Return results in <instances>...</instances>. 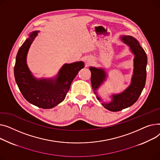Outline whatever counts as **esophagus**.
Wrapping results in <instances>:
<instances>
[{
    "label": "esophagus",
    "mask_w": 160,
    "mask_h": 160,
    "mask_svg": "<svg viewBox=\"0 0 160 160\" xmlns=\"http://www.w3.org/2000/svg\"><path fill=\"white\" fill-rule=\"evenodd\" d=\"M90 63V61H87V64H88Z\"/></svg>",
    "instance_id": "esophagus-1"
}]
</instances>
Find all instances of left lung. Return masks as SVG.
Masks as SVG:
<instances>
[{
    "mask_svg": "<svg viewBox=\"0 0 160 160\" xmlns=\"http://www.w3.org/2000/svg\"><path fill=\"white\" fill-rule=\"evenodd\" d=\"M121 39L125 44L129 46L132 52L134 54V71L130 86L122 93L112 96V100L110 102L101 103L107 110L112 112H118L132 106L138 99L145 85L147 78L146 67L147 64V54L139 42L130 35L121 37ZM91 83L97 99L101 101L96 90L106 79L107 74L102 68L90 67Z\"/></svg>",
    "mask_w": 160,
    "mask_h": 160,
    "instance_id": "obj_1",
    "label": "left lung"
}]
</instances>
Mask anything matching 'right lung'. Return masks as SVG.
I'll list each match as a JSON object with an SVG mask.
<instances>
[{"label": "right lung", "instance_id": "add662e5", "mask_svg": "<svg viewBox=\"0 0 160 160\" xmlns=\"http://www.w3.org/2000/svg\"><path fill=\"white\" fill-rule=\"evenodd\" d=\"M39 32H33L18 51L14 67V76L24 98L32 105L48 109L55 107L65 98L71 84L84 64L82 61L64 64L58 76L52 79H37L26 64L27 53Z\"/></svg>", "mask_w": 160, "mask_h": 160}]
</instances>
